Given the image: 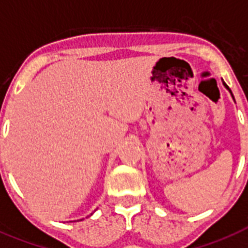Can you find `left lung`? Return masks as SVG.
I'll return each instance as SVG.
<instances>
[{"label":"left lung","instance_id":"left-lung-1","mask_svg":"<svg viewBox=\"0 0 248 248\" xmlns=\"http://www.w3.org/2000/svg\"><path fill=\"white\" fill-rule=\"evenodd\" d=\"M224 85H225V86H226V88H228V89H229V86H228V85H226V84H225V82H224Z\"/></svg>","mask_w":248,"mask_h":248}]
</instances>
